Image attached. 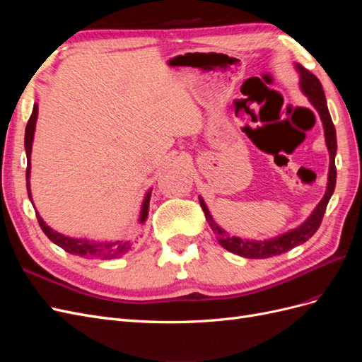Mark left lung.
Returning a JSON list of instances; mask_svg holds the SVG:
<instances>
[{"mask_svg": "<svg viewBox=\"0 0 362 362\" xmlns=\"http://www.w3.org/2000/svg\"><path fill=\"white\" fill-rule=\"evenodd\" d=\"M296 69H298L300 74V89L306 96H308V100L314 105L315 110L319 112L320 119L323 122V128H325L326 146H327V151H329V158H331L329 173H327L326 193L323 196V199L319 202V205L315 206V210L311 213V216L306 218V221L300 226L294 228V229H291V231L282 234V235H278L275 238L264 240V242H255V240H242L238 237L229 235L226 231H223V229L214 222V218L210 214V211H208L204 199L199 198L206 222L211 226L213 233L217 235V242L221 243L222 247H225L226 250L233 252V254H235V255L245 257V258L259 259V258L275 257V255H281V254H284V252H288L290 249L305 243L306 240L311 238L315 234L317 229H319V226L322 223V218L326 211L327 202H329L331 196L335 190L337 136H335V127L332 124L329 110H327V105H326L323 87H322V83L319 81V78H317V76L314 74H311L310 71H306L302 64H299V63L296 64Z\"/></svg>", "mask_w": 362, "mask_h": 362, "instance_id": "8db88e82", "label": "left lung"}]
</instances>
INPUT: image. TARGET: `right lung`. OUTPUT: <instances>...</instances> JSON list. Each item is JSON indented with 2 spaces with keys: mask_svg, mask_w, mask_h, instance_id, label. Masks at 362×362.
Wrapping results in <instances>:
<instances>
[{
  "mask_svg": "<svg viewBox=\"0 0 362 362\" xmlns=\"http://www.w3.org/2000/svg\"><path fill=\"white\" fill-rule=\"evenodd\" d=\"M36 120H37V105L35 104L33 107V113L28 119V124L25 128V154H27V172H25V180H27V192H28V198L31 199V193H30V169H31V146H33V137H35V129H36ZM149 199H151V192L146 193L144 204H141V210H140V223H145V221L148 218V211H149ZM37 216V222L42 228V231L45 233V235L51 240L52 243H56L57 246H60L62 249H64L66 252L72 255H78V257H84V258H103V259H112V258H119L122 257L125 252L131 247L128 242H124V240H117V242H89V240H81V238H72V237H66L57 231H54L52 228H49L43 218L40 217V214L36 211Z\"/></svg>",
  "mask_w": 362,
  "mask_h": 362,
  "instance_id": "right-lung-1",
  "label": "right lung"
}]
</instances>
